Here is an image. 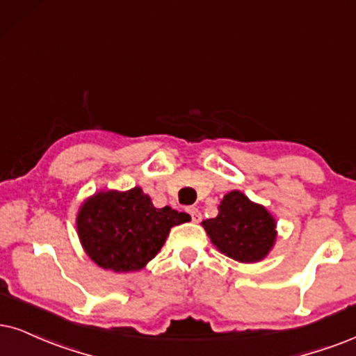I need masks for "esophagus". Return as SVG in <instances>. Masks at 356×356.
<instances>
[{"label": "esophagus", "mask_w": 356, "mask_h": 356, "mask_svg": "<svg viewBox=\"0 0 356 356\" xmlns=\"http://www.w3.org/2000/svg\"><path fill=\"white\" fill-rule=\"evenodd\" d=\"M187 211H188V213H191V218H192L193 223H199L200 222L202 213L199 211V209H195V207H191V209H188Z\"/></svg>", "instance_id": "34e87169"}]
</instances>
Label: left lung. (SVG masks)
<instances>
[{
    "mask_svg": "<svg viewBox=\"0 0 356 356\" xmlns=\"http://www.w3.org/2000/svg\"><path fill=\"white\" fill-rule=\"evenodd\" d=\"M215 248L238 263L253 264L271 253L277 222L266 207L232 191L218 205V215L202 222Z\"/></svg>",
    "mask_w": 356,
    "mask_h": 356,
    "instance_id": "8db88e82",
    "label": "left lung"
}]
</instances>
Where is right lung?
Here are the masks:
<instances>
[{"label": "right lung", "mask_w": 356, "mask_h": 356, "mask_svg": "<svg viewBox=\"0 0 356 356\" xmlns=\"http://www.w3.org/2000/svg\"><path fill=\"white\" fill-rule=\"evenodd\" d=\"M191 215L156 209L141 187L98 191L80 204L77 235L90 259L113 273L141 271L159 253L170 228Z\"/></svg>", "instance_id": "obj_1"}]
</instances>
